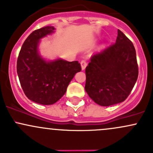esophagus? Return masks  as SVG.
<instances>
[{
    "instance_id": "1",
    "label": "esophagus",
    "mask_w": 153,
    "mask_h": 153,
    "mask_svg": "<svg viewBox=\"0 0 153 153\" xmlns=\"http://www.w3.org/2000/svg\"><path fill=\"white\" fill-rule=\"evenodd\" d=\"M81 66H82V70H84L85 68H86V66H87V62H86V60H85V59H83V60L81 61Z\"/></svg>"
}]
</instances>
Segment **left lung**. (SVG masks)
Masks as SVG:
<instances>
[{"mask_svg":"<svg viewBox=\"0 0 153 153\" xmlns=\"http://www.w3.org/2000/svg\"><path fill=\"white\" fill-rule=\"evenodd\" d=\"M85 75V89L96 103L111 106L124 102L138 76L133 42L118 29L116 42L91 56Z\"/></svg>","mask_w":153,"mask_h":153,"instance_id":"left-lung-1","label":"left lung"}]
</instances>
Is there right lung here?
<instances>
[{
    "instance_id": "1",
    "label": "right lung",
    "mask_w": 153,
    "mask_h": 153,
    "mask_svg": "<svg viewBox=\"0 0 153 153\" xmlns=\"http://www.w3.org/2000/svg\"><path fill=\"white\" fill-rule=\"evenodd\" d=\"M45 26L29 34L21 47L17 61L20 85L28 99L40 105H53L65 94L69 83L82 68L78 61L56 59L46 62L38 54L40 38L53 32Z\"/></svg>"
}]
</instances>
